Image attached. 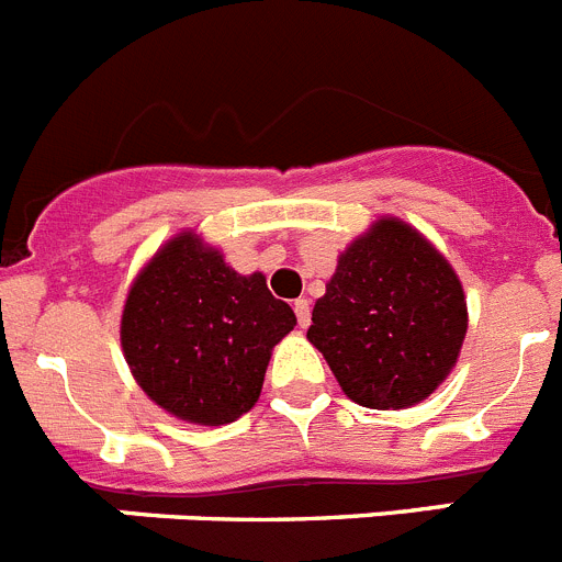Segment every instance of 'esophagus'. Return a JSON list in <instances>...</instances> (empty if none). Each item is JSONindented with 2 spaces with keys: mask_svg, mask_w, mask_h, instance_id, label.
<instances>
[{
  "mask_svg": "<svg viewBox=\"0 0 562 562\" xmlns=\"http://www.w3.org/2000/svg\"><path fill=\"white\" fill-rule=\"evenodd\" d=\"M295 315H297V326H301V329H306L312 321V306L306 297H297L295 301Z\"/></svg>",
  "mask_w": 562,
  "mask_h": 562,
  "instance_id": "obj_1",
  "label": "esophagus"
}]
</instances>
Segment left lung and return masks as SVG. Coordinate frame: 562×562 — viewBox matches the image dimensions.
<instances>
[{"label": "left lung", "instance_id": "8db88e82", "mask_svg": "<svg viewBox=\"0 0 562 562\" xmlns=\"http://www.w3.org/2000/svg\"><path fill=\"white\" fill-rule=\"evenodd\" d=\"M464 335L459 276L428 238L394 216L342 250L306 331L346 396L376 411L428 400L453 371Z\"/></svg>", "mask_w": 562, "mask_h": 562}]
</instances>
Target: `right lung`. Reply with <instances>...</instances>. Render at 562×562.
Listing matches in <instances>:
<instances>
[{
  "label": "right lung",
  "instance_id": "add662e5",
  "mask_svg": "<svg viewBox=\"0 0 562 562\" xmlns=\"http://www.w3.org/2000/svg\"><path fill=\"white\" fill-rule=\"evenodd\" d=\"M295 326L261 272L238 276L216 247L186 231L134 278L121 346L151 402L182 422L227 425L265 385L272 346Z\"/></svg>",
  "mask_w": 562,
  "mask_h": 562
}]
</instances>
